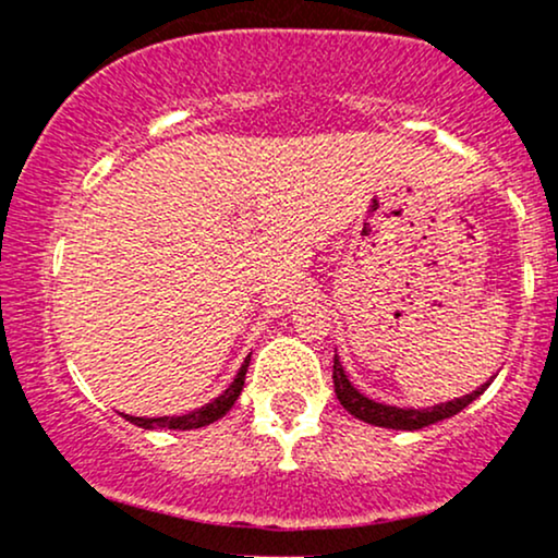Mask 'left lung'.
Instances as JSON below:
<instances>
[{"label": "left lung", "mask_w": 558, "mask_h": 558, "mask_svg": "<svg viewBox=\"0 0 558 558\" xmlns=\"http://www.w3.org/2000/svg\"><path fill=\"white\" fill-rule=\"evenodd\" d=\"M332 386H336L338 401L343 403V409L349 414H354L356 420L367 422V425L388 427V430H422V427L435 425V422L453 417V414L462 412L464 407H470L472 401L483 393L485 388L490 386V380L485 386H480L472 393L462 396V399H453L446 403H435V407L427 409H412V407H390V403H380L367 399V396L360 393L354 386H351L349 375H345L343 364L338 362V356L332 360Z\"/></svg>", "instance_id": "1"}]
</instances>
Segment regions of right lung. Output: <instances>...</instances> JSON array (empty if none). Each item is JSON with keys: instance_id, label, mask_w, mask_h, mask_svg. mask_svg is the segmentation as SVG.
Returning a JSON list of instances; mask_svg holds the SVG:
<instances>
[{"instance_id": "1", "label": "right lung", "mask_w": 558, "mask_h": 558, "mask_svg": "<svg viewBox=\"0 0 558 558\" xmlns=\"http://www.w3.org/2000/svg\"><path fill=\"white\" fill-rule=\"evenodd\" d=\"M248 360H252V354L246 356L241 364L239 375L233 377V383L222 390L217 399H213L209 403H204L202 409H194V412L189 414H181V417H131V414H123L128 422H133L136 427H144V430H157V427H168V430H196V427H204V425H213L220 417H226L230 412V407H233L235 399L241 396L243 390V380H246V369H248Z\"/></svg>"}]
</instances>
